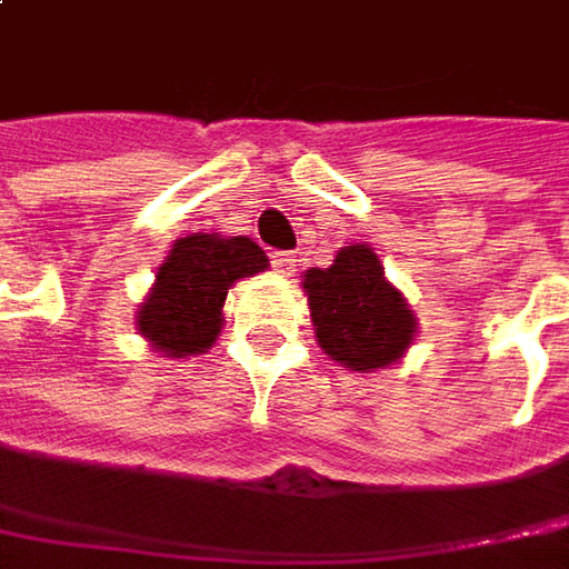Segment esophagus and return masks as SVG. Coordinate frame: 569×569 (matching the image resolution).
I'll list each match as a JSON object with an SVG mask.
<instances>
[{
  "instance_id": "esophagus-1",
  "label": "esophagus",
  "mask_w": 569,
  "mask_h": 569,
  "mask_svg": "<svg viewBox=\"0 0 569 569\" xmlns=\"http://www.w3.org/2000/svg\"><path fill=\"white\" fill-rule=\"evenodd\" d=\"M297 266H300V257L293 253V250H281V253H272V269H276L278 276L291 278L297 272Z\"/></svg>"
}]
</instances>
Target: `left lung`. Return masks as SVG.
<instances>
[{
	"mask_svg": "<svg viewBox=\"0 0 569 569\" xmlns=\"http://www.w3.org/2000/svg\"><path fill=\"white\" fill-rule=\"evenodd\" d=\"M312 331L328 359L359 375L397 366L418 335V319L409 300L368 244L337 250L328 269L303 272Z\"/></svg>",
	"mask_w": 569,
	"mask_h": 569,
	"instance_id": "1",
	"label": "left lung"
}]
</instances>
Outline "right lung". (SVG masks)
Wrapping results in <instances>:
<instances>
[{
  "instance_id": "obj_1",
  "label": "right lung",
  "mask_w": 569,
  "mask_h": 569,
  "mask_svg": "<svg viewBox=\"0 0 569 569\" xmlns=\"http://www.w3.org/2000/svg\"><path fill=\"white\" fill-rule=\"evenodd\" d=\"M266 269L269 257L247 234L191 232L176 238L136 312V331L160 356H201L226 325L222 307L229 288Z\"/></svg>"
}]
</instances>
